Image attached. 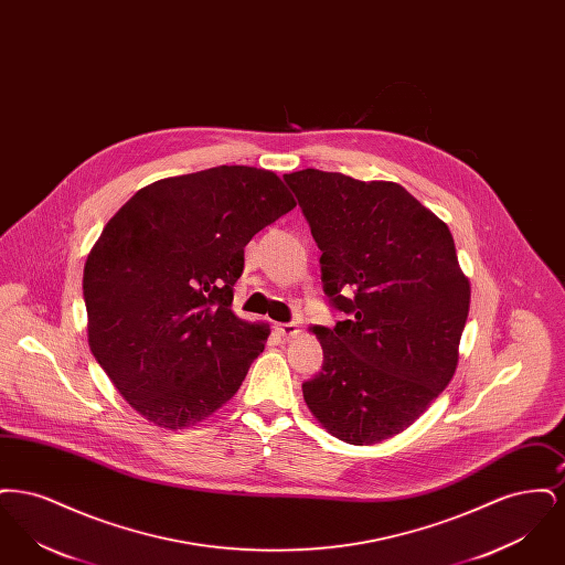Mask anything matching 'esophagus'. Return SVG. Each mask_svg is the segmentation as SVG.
Instances as JSON below:
<instances>
[{
  "label": "esophagus",
  "mask_w": 565,
  "mask_h": 565,
  "mask_svg": "<svg viewBox=\"0 0 565 565\" xmlns=\"http://www.w3.org/2000/svg\"><path fill=\"white\" fill-rule=\"evenodd\" d=\"M277 332H279L281 337H286V339H292V337L298 334V328H296L295 322L277 323Z\"/></svg>",
  "instance_id": "esophagus-1"
}]
</instances>
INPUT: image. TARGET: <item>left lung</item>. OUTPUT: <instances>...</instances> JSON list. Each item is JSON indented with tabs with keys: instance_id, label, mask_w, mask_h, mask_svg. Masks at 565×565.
<instances>
[{
	"instance_id": "obj_1",
	"label": "left lung",
	"mask_w": 565,
	"mask_h": 565,
	"mask_svg": "<svg viewBox=\"0 0 565 565\" xmlns=\"http://www.w3.org/2000/svg\"><path fill=\"white\" fill-rule=\"evenodd\" d=\"M284 182L322 249V371L302 383L326 430L375 445L406 430L456 373L470 284L443 220L394 182L302 169Z\"/></svg>"
}]
</instances>
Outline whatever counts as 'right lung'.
I'll return each instance as SVG.
<instances>
[{
  "mask_svg": "<svg viewBox=\"0 0 565 565\" xmlns=\"http://www.w3.org/2000/svg\"><path fill=\"white\" fill-rule=\"evenodd\" d=\"M295 205L273 171L220 164L137 190L106 224L82 279L88 345L148 422L182 430L237 394L269 337L231 309L243 247Z\"/></svg>",
  "mask_w": 565,
  "mask_h": 565,
  "instance_id": "add662e5",
  "label": "right lung"
}]
</instances>
